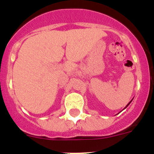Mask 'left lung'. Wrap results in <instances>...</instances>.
<instances>
[{
	"instance_id": "1",
	"label": "left lung",
	"mask_w": 154,
	"mask_h": 154,
	"mask_svg": "<svg viewBox=\"0 0 154 154\" xmlns=\"http://www.w3.org/2000/svg\"><path fill=\"white\" fill-rule=\"evenodd\" d=\"M133 99H132V100H133ZM132 100H131V101H130V103H128V104H127V105H126V107H125V108H124V109H126V107H127V106H129V105H130V103H131V102H132Z\"/></svg>"
}]
</instances>
